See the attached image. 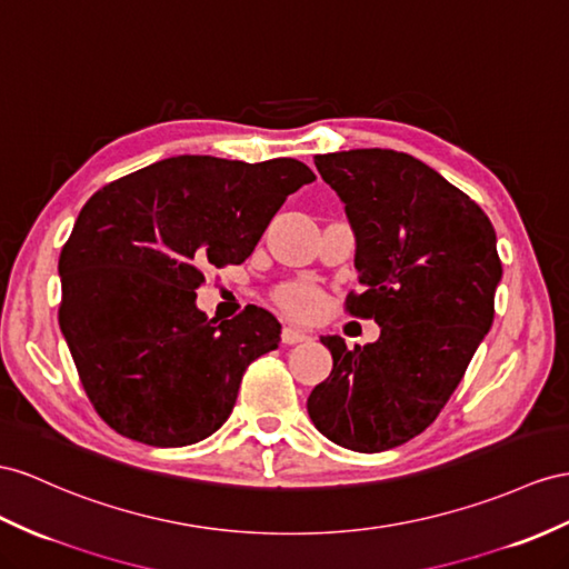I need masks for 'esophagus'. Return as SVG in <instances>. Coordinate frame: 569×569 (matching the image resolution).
<instances>
[{"mask_svg":"<svg viewBox=\"0 0 569 569\" xmlns=\"http://www.w3.org/2000/svg\"><path fill=\"white\" fill-rule=\"evenodd\" d=\"M281 339H283V343L293 346V343L308 341L310 337H308V331H302V329H298V327H283V331H281Z\"/></svg>","mask_w":569,"mask_h":569,"instance_id":"1","label":"esophagus"}]
</instances>
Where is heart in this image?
I'll list each match as a JSON object with an SVG mask.
<instances>
[{
    "label": "heart",
    "mask_w": 569,
    "mask_h": 569,
    "mask_svg": "<svg viewBox=\"0 0 569 569\" xmlns=\"http://www.w3.org/2000/svg\"><path fill=\"white\" fill-rule=\"evenodd\" d=\"M279 300L281 308L290 315H310L317 310L319 305V293L312 286H305V283H293V286H286L279 290Z\"/></svg>",
    "instance_id": "1"
}]
</instances>
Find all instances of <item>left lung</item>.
<instances>
[{"label":"left lung","instance_id":"left-lung-1","mask_svg":"<svg viewBox=\"0 0 569 569\" xmlns=\"http://www.w3.org/2000/svg\"><path fill=\"white\" fill-rule=\"evenodd\" d=\"M315 166L356 236L348 312L382 331L362 348L319 339L333 368L308 413L331 442L372 455L413 440L455 395L492 325L498 240L476 201L409 153L351 149Z\"/></svg>","mask_w":569,"mask_h":569}]
</instances>
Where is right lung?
Listing matches in <instances>:
<instances>
[{
  "label": "right lung",
  "instance_id": "obj_1",
  "mask_svg": "<svg viewBox=\"0 0 569 569\" xmlns=\"http://www.w3.org/2000/svg\"><path fill=\"white\" fill-rule=\"evenodd\" d=\"M315 180L296 158L174 156L106 184L62 247L60 329L98 416L153 447L221 428L252 360L281 341L271 312L197 308L203 267L242 264L288 194Z\"/></svg>",
  "mask_w": 569,
  "mask_h": 569
}]
</instances>
